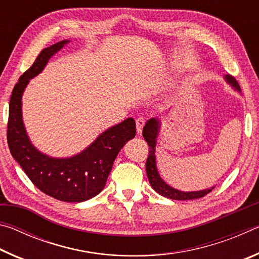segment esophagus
I'll list each match as a JSON object with an SVG mask.
<instances>
[{
	"label": "esophagus",
	"mask_w": 259,
	"mask_h": 259,
	"mask_svg": "<svg viewBox=\"0 0 259 259\" xmlns=\"http://www.w3.org/2000/svg\"><path fill=\"white\" fill-rule=\"evenodd\" d=\"M144 125H145V119H143V117H138L137 120H136V129H137V134H142Z\"/></svg>",
	"instance_id": "1"
}]
</instances>
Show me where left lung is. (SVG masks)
<instances>
[{
    "label": "left lung",
    "instance_id": "left-lung-1",
    "mask_svg": "<svg viewBox=\"0 0 259 259\" xmlns=\"http://www.w3.org/2000/svg\"><path fill=\"white\" fill-rule=\"evenodd\" d=\"M223 77H224V80L227 84H230L235 91H238V93L241 94L239 83L236 82V80L233 76L226 74V75H224ZM161 124L162 122L159 117H151V119L146 122V124L143 129V137L145 138L146 143L148 144V146H150L148 157L146 160V174L152 188L155 192L159 193L160 195L171 200H194V199L203 198L204 195H207L208 193H210L213 190L214 186L210 188H205V190H201V191L184 192L181 190H177V188L171 187L169 184H166L163 179L161 178L159 170H157V166H156V156H155L156 140H157V136H159V133H160Z\"/></svg>",
    "mask_w": 259,
    "mask_h": 259
}]
</instances>
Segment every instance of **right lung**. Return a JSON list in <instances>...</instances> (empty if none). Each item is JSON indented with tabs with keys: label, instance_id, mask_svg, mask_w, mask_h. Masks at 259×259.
<instances>
[{
	"label": "right lung",
	"instance_id": "obj_1",
	"mask_svg": "<svg viewBox=\"0 0 259 259\" xmlns=\"http://www.w3.org/2000/svg\"><path fill=\"white\" fill-rule=\"evenodd\" d=\"M68 43L69 40H63L43 49L19 77L9 104L8 145L11 155L38 190L59 201L83 202L103 191L121 148L136 136V122L128 117L111 126L84 150L69 157L50 156L33 145L23 120L24 91L29 80L37 76L51 57Z\"/></svg>",
	"mask_w": 259,
	"mask_h": 259
}]
</instances>
